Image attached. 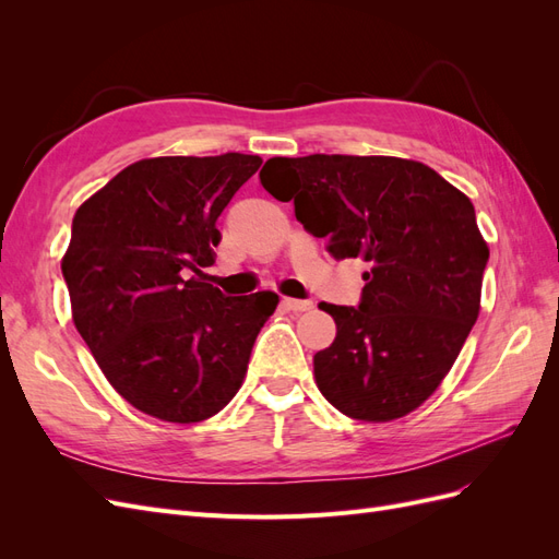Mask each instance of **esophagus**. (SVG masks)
I'll use <instances>...</instances> for the list:
<instances>
[{"mask_svg": "<svg viewBox=\"0 0 559 559\" xmlns=\"http://www.w3.org/2000/svg\"><path fill=\"white\" fill-rule=\"evenodd\" d=\"M282 306L286 310H294V312H308V310H312V302L310 300H298V298H282Z\"/></svg>", "mask_w": 559, "mask_h": 559, "instance_id": "esophagus-1", "label": "esophagus"}]
</instances>
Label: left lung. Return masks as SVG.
I'll list each match as a JSON object with an SVG mask.
<instances>
[{
	"label": "left lung",
	"instance_id": "obj_1",
	"mask_svg": "<svg viewBox=\"0 0 559 559\" xmlns=\"http://www.w3.org/2000/svg\"><path fill=\"white\" fill-rule=\"evenodd\" d=\"M263 189L329 238L333 259H364L359 308L321 302L335 341L314 354L333 408L392 421L425 403L480 312L487 242L471 200L429 165L394 156L270 158Z\"/></svg>",
	"mask_w": 559,
	"mask_h": 559
}]
</instances>
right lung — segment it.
<instances>
[{
	"label": "right lung",
	"instance_id": "obj_1",
	"mask_svg": "<svg viewBox=\"0 0 559 559\" xmlns=\"http://www.w3.org/2000/svg\"><path fill=\"white\" fill-rule=\"evenodd\" d=\"M259 156H158L128 165L76 210L62 257L72 319L132 408L175 425L224 411L280 296L226 298L202 267L216 218Z\"/></svg>",
	"mask_w": 559,
	"mask_h": 559
}]
</instances>
